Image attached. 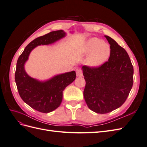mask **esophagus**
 Segmentation results:
<instances>
[{"instance_id":"34e87169","label":"esophagus","mask_w":147,"mask_h":147,"mask_svg":"<svg viewBox=\"0 0 147 147\" xmlns=\"http://www.w3.org/2000/svg\"><path fill=\"white\" fill-rule=\"evenodd\" d=\"M76 74L77 77H82L83 76V72L81 69H77L76 71Z\"/></svg>"}]
</instances>
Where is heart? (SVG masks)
<instances>
[{"instance_id":"1","label":"heart","mask_w":147,"mask_h":147,"mask_svg":"<svg viewBox=\"0 0 147 147\" xmlns=\"http://www.w3.org/2000/svg\"><path fill=\"white\" fill-rule=\"evenodd\" d=\"M84 53L86 55H90L87 59L88 65L98 67L108 59L110 54V48L108 44L101 40L93 38L84 46Z\"/></svg>"}]
</instances>
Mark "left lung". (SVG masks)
Listing matches in <instances>:
<instances>
[{
    "instance_id": "8db88e82",
    "label": "left lung",
    "mask_w": 147,
    "mask_h": 147,
    "mask_svg": "<svg viewBox=\"0 0 147 147\" xmlns=\"http://www.w3.org/2000/svg\"><path fill=\"white\" fill-rule=\"evenodd\" d=\"M110 45L109 61L98 67H82L86 85L83 95L90 110L104 114L126 101L133 84L134 69L126 51L105 35Z\"/></svg>"
}]
</instances>
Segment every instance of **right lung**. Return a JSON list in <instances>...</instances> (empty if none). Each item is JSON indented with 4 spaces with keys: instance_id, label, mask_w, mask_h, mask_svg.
I'll return each instance as SVG.
<instances>
[{
    "instance_id": "1",
    "label": "right lung",
    "mask_w": 147,
    "mask_h": 147,
    "mask_svg": "<svg viewBox=\"0 0 147 147\" xmlns=\"http://www.w3.org/2000/svg\"><path fill=\"white\" fill-rule=\"evenodd\" d=\"M65 35L64 31L59 30L36 38L28 44L17 61L15 78L19 94L25 103L40 112L49 113L58 107L63 100L64 90L75 80L76 74L72 71L56 75L45 82H40L27 74L24 64L34 48L51 44Z\"/></svg>"
}]
</instances>
